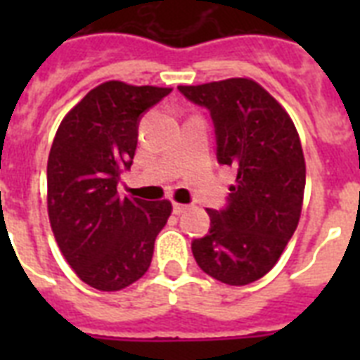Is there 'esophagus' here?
I'll list each match as a JSON object with an SVG mask.
<instances>
[{"label":"esophagus","instance_id":"1","mask_svg":"<svg viewBox=\"0 0 360 360\" xmlns=\"http://www.w3.org/2000/svg\"><path fill=\"white\" fill-rule=\"evenodd\" d=\"M185 211H188V205H185V203H174V213L175 214H183Z\"/></svg>","mask_w":360,"mask_h":360}]
</instances>
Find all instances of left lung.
<instances>
[{"label":"left lung","instance_id":"obj_1","mask_svg":"<svg viewBox=\"0 0 360 360\" xmlns=\"http://www.w3.org/2000/svg\"><path fill=\"white\" fill-rule=\"evenodd\" d=\"M211 112L217 158L233 166L228 207L207 209L211 230L194 239L203 273L228 285L256 282L276 265L301 219L307 164L290 114L250 78L179 86Z\"/></svg>","mask_w":360,"mask_h":360}]
</instances>
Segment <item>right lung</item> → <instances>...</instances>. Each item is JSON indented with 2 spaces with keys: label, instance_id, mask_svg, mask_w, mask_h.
Returning <instances> with one entry per match:
<instances>
[{
  "label": "right lung",
  "instance_id": "add662e5",
  "mask_svg": "<svg viewBox=\"0 0 360 360\" xmlns=\"http://www.w3.org/2000/svg\"><path fill=\"white\" fill-rule=\"evenodd\" d=\"M172 87L104 82L59 124L48 155V219L63 257L98 291H120L151 265L172 203L117 194L132 164L140 115Z\"/></svg>",
  "mask_w": 360,
  "mask_h": 360
}]
</instances>
